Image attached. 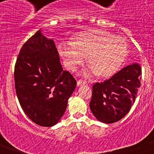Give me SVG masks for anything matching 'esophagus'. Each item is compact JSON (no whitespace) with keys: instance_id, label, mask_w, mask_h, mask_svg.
I'll return each instance as SVG.
<instances>
[{"instance_id":"34e87169","label":"esophagus","mask_w":154,"mask_h":154,"mask_svg":"<svg viewBox=\"0 0 154 154\" xmlns=\"http://www.w3.org/2000/svg\"><path fill=\"white\" fill-rule=\"evenodd\" d=\"M86 84H87V82L85 81V80H82V79L77 80V85H78V86H79V85H86Z\"/></svg>"}]
</instances>
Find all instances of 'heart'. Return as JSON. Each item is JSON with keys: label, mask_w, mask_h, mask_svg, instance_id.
Returning a JSON list of instances; mask_svg holds the SVG:
<instances>
[{"label": "heart", "mask_w": 154, "mask_h": 154, "mask_svg": "<svg viewBox=\"0 0 154 154\" xmlns=\"http://www.w3.org/2000/svg\"><path fill=\"white\" fill-rule=\"evenodd\" d=\"M58 51L65 66L70 70H75L88 56L90 65L84 70V75L99 74L102 77H107L120 69L127 57L129 48L127 42L122 37L94 29L79 34L75 42L61 43Z\"/></svg>", "instance_id": "1"}]
</instances>
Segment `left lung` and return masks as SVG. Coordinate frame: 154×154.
I'll list each match as a JSON object with an SVG mask.
<instances>
[{"label": "left lung", "instance_id": "left-lung-1", "mask_svg": "<svg viewBox=\"0 0 154 154\" xmlns=\"http://www.w3.org/2000/svg\"><path fill=\"white\" fill-rule=\"evenodd\" d=\"M142 69L138 64L127 65L103 82L92 85L91 111L102 123H112L130 112L140 87Z\"/></svg>", "mask_w": 154, "mask_h": 154}]
</instances>
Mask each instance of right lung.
<instances>
[{
    "label": "right lung",
    "instance_id": "add662e5",
    "mask_svg": "<svg viewBox=\"0 0 154 154\" xmlns=\"http://www.w3.org/2000/svg\"><path fill=\"white\" fill-rule=\"evenodd\" d=\"M14 75L17 99L28 118L47 127L58 123L76 81L62 69L54 41L37 31L21 48Z\"/></svg>",
    "mask_w": 154,
    "mask_h": 154
}]
</instances>
